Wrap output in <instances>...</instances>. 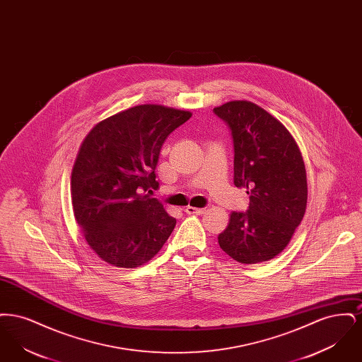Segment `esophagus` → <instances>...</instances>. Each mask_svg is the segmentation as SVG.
Here are the masks:
<instances>
[{"instance_id": "1", "label": "esophagus", "mask_w": 362, "mask_h": 362, "mask_svg": "<svg viewBox=\"0 0 362 362\" xmlns=\"http://www.w3.org/2000/svg\"><path fill=\"white\" fill-rule=\"evenodd\" d=\"M205 211H206V209H205V207H186V213H187V214H197V216H201V214H204Z\"/></svg>"}]
</instances>
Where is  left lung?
Masks as SVG:
<instances>
[{"label":"left lung","instance_id":"obj_1","mask_svg":"<svg viewBox=\"0 0 362 362\" xmlns=\"http://www.w3.org/2000/svg\"><path fill=\"white\" fill-rule=\"evenodd\" d=\"M213 111L230 129L235 186L250 195L248 210L232 211L218 244L239 263L267 262L285 250L304 217L303 156L288 129L257 104L235 100Z\"/></svg>","mask_w":362,"mask_h":362}]
</instances>
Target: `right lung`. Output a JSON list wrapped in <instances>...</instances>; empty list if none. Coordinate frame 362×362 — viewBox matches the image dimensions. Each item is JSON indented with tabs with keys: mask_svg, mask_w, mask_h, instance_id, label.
<instances>
[{
	"mask_svg": "<svg viewBox=\"0 0 362 362\" xmlns=\"http://www.w3.org/2000/svg\"><path fill=\"white\" fill-rule=\"evenodd\" d=\"M189 111L141 104L99 122L71 171V205L88 245L111 266L133 269L155 257L176 225L157 189L161 146Z\"/></svg>",
	"mask_w": 362,
	"mask_h": 362,
	"instance_id": "1",
	"label": "right lung"
}]
</instances>
